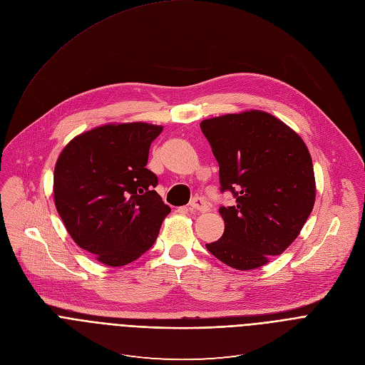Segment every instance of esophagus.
<instances>
[{"mask_svg":"<svg viewBox=\"0 0 365 365\" xmlns=\"http://www.w3.org/2000/svg\"><path fill=\"white\" fill-rule=\"evenodd\" d=\"M189 208L204 212V211L208 210V202L202 197H195L189 202Z\"/></svg>","mask_w":365,"mask_h":365,"instance_id":"obj_1","label":"esophagus"}]
</instances>
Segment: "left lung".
Masks as SVG:
<instances>
[{
	"mask_svg": "<svg viewBox=\"0 0 365 365\" xmlns=\"http://www.w3.org/2000/svg\"><path fill=\"white\" fill-rule=\"evenodd\" d=\"M220 167L223 236L207 250L237 270L280 255L298 237L315 201L314 168L304 140L274 115L252 110L201 121Z\"/></svg>",
	"mask_w": 365,
	"mask_h": 365,
	"instance_id": "left-lung-1",
	"label": "left lung"
}]
</instances>
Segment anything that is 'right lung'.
<instances>
[{
    "label": "right lung",
    "mask_w": 365,
    "mask_h": 365,
    "mask_svg": "<svg viewBox=\"0 0 365 365\" xmlns=\"http://www.w3.org/2000/svg\"><path fill=\"white\" fill-rule=\"evenodd\" d=\"M161 126L106 125L76 136L54 170V201L76 244L110 267L147 252L170 212L147 168Z\"/></svg>",
    "instance_id": "right-lung-1"
}]
</instances>
